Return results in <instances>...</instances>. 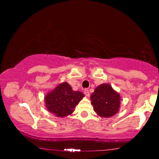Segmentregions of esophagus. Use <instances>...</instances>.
I'll list each match as a JSON object with an SVG mask.
<instances>
[{"label": "esophagus", "instance_id": "esophagus-1", "mask_svg": "<svg viewBox=\"0 0 159 159\" xmlns=\"http://www.w3.org/2000/svg\"><path fill=\"white\" fill-rule=\"evenodd\" d=\"M84 94L85 95V96L87 97H89L90 96V93H89V90L88 89H85L84 90Z\"/></svg>", "mask_w": 159, "mask_h": 159}]
</instances>
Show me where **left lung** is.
I'll list each match as a JSON object with an SVG mask.
<instances>
[{
    "instance_id": "1",
    "label": "left lung",
    "mask_w": 159,
    "mask_h": 159,
    "mask_svg": "<svg viewBox=\"0 0 159 159\" xmlns=\"http://www.w3.org/2000/svg\"><path fill=\"white\" fill-rule=\"evenodd\" d=\"M93 109L102 117H111L118 111L120 97L109 84H102L97 87L91 95Z\"/></svg>"
}]
</instances>
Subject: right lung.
<instances>
[{
    "label": "right lung",
    "mask_w": 159,
    "mask_h": 159,
    "mask_svg": "<svg viewBox=\"0 0 159 159\" xmlns=\"http://www.w3.org/2000/svg\"><path fill=\"white\" fill-rule=\"evenodd\" d=\"M84 95L80 91H74L67 83H62L45 97L48 111L59 117L66 116L74 111Z\"/></svg>",
    "instance_id": "add662e5"
}]
</instances>
